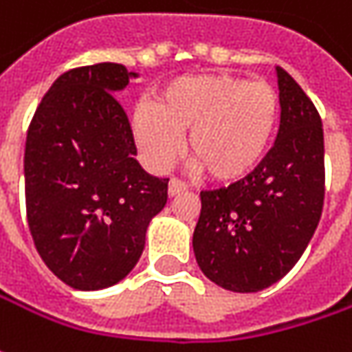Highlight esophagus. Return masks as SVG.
Masks as SVG:
<instances>
[{
  "label": "esophagus",
  "mask_w": 352,
  "mask_h": 352,
  "mask_svg": "<svg viewBox=\"0 0 352 352\" xmlns=\"http://www.w3.org/2000/svg\"><path fill=\"white\" fill-rule=\"evenodd\" d=\"M181 192H187V185L181 183L179 179H171V181H169V197H177V195H181Z\"/></svg>",
  "instance_id": "34e87169"
}]
</instances>
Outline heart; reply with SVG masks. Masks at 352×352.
<instances>
[{"instance_id": "obj_1", "label": "heart", "mask_w": 352, "mask_h": 352, "mask_svg": "<svg viewBox=\"0 0 352 352\" xmlns=\"http://www.w3.org/2000/svg\"><path fill=\"white\" fill-rule=\"evenodd\" d=\"M282 100L267 82L230 72L179 76L153 98V110L133 114V133L153 167L179 155L187 133L191 165L214 183H236L264 161L278 130Z\"/></svg>"}]
</instances>
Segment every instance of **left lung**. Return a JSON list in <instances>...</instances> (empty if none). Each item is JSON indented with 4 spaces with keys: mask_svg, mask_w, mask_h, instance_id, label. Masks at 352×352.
Returning a JSON list of instances; mask_svg holds the SVG:
<instances>
[{
    "mask_svg": "<svg viewBox=\"0 0 352 352\" xmlns=\"http://www.w3.org/2000/svg\"><path fill=\"white\" fill-rule=\"evenodd\" d=\"M278 85L282 118L276 144L248 177L201 191V217L192 234L203 274L240 294L282 280L305 252L323 212L321 116L282 67Z\"/></svg>",
    "mask_w": 352,
    "mask_h": 352,
    "instance_id": "left-lung-1",
    "label": "left lung"
}]
</instances>
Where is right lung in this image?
I'll return each instance as SVG.
<instances>
[{"label":"right lung","mask_w":352,"mask_h":352,"mask_svg":"<svg viewBox=\"0 0 352 352\" xmlns=\"http://www.w3.org/2000/svg\"><path fill=\"white\" fill-rule=\"evenodd\" d=\"M124 65L67 70L43 96L25 142L27 222L38 256L74 289H104L138 264L169 179L135 161V140L114 92Z\"/></svg>","instance_id":"add662e5"}]
</instances>
